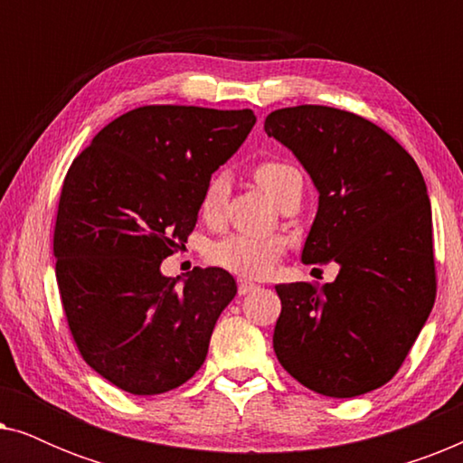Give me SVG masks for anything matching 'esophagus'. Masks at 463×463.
Returning <instances> with one entry per match:
<instances>
[{"label":"esophagus","mask_w":463,"mask_h":463,"mask_svg":"<svg viewBox=\"0 0 463 463\" xmlns=\"http://www.w3.org/2000/svg\"><path fill=\"white\" fill-rule=\"evenodd\" d=\"M252 290H257V284L249 280H238V295H249Z\"/></svg>","instance_id":"34e87169"}]
</instances>
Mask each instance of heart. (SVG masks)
Masks as SVG:
<instances>
[{
	"instance_id": "heart-1",
	"label": "heart",
	"mask_w": 463,
	"mask_h": 463,
	"mask_svg": "<svg viewBox=\"0 0 463 463\" xmlns=\"http://www.w3.org/2000/svg\"><path fill=\"white\" fill-rule=\"evenodd\" d=\"M299 175V170L284 162H261L255 168V179L271 198L278 202L282 189L293 176ZM227 195V181L223 175H214L202 194L200 213L206 221H217L223 208ZM282 246L278 240L269 238H250L242 233H232L208 246L206 259L217 268L236 274L240 278H261L271 269V265L280 257Z\"/></svg>"
}]
</instances>
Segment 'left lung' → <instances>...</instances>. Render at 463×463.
<instances>
[{
    "instance_id": "1",
    "label": "left lung",
    "mask_w": 463,
    "mask_h": 463,
    "mask_svg": "<svg viewBox=\"0 0 463 463\" xmlns=\"http://www.w3.org/2000/svg\"><path fill=\"white\" fill-rule=\"evenodd\" d=\"M265 132L318 189L301 261L339 265L333 282L278 284L280 364L306 388L354 398L388 383L432 312V208L413 157L356 113L322 105L271 111Z\"/></svg>"
}]
</instances>
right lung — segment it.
Instances as JSON below:
<instances>
[{
  "label": "right lung",
  "instance_id": "obj_1",
  "mask_svg": "<svg viewBox=\"0 0 463 463\" xmlns=\"http://www.w3.org/2000/svg\"><path fill=\"white\" fill-rule=\"evenodd\" d=\"M255 122L250 109L138 107L69 168L54 227L62 309L86 363L128 394L192 379L238 293L221 268H195L179 285L160 265L187 242L211 175Z\"/></svg>",
  "mask_w": 463,
  "mask_h": 463
}]
</instances>
